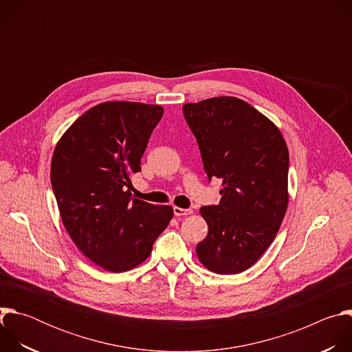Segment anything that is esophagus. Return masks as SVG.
<instances>
[{
  "mask_svg": "<svg viewBox=\"0 0 352 352\" xmlns=\"http://www.w3.org/2000/svg\"><path fill=\"white\" fill-rule=\"evenodd\" d=\"M192 213V209H181V208H174V214L177 217H181V216H188Z\"/></svg>",
  "mask_w": 352,
  "mask_h": 352,
  "instance_id": "1",
  "label": "esophagus"
}]
</instances>
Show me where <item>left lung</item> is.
Listing matches in <instances>:
<instances>
[{
    "instance_id": "1",
    "label": "left lung",
    "mask_w": 352,
    "mask_h": 352,
    "mask_svg": "<svg viewBox=\"0 0 352 352\" xmlns=\"http://www.w3.org/2000/svg\"><path fill=\"white\" fill-rule=\"evenodd\" d=\"M209 181L223 179L219 205L200 208L209 226L196 255L217 274H236L270 246L288 205V148L278 128L236 97L182 106Z\"/></svg>"
}]
</instances>
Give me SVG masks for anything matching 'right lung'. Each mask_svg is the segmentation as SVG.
<instances>
[{"label": "right lung", "mask_w": 352, "mask_h": 352, "mask_svg": "<svg viewBox=\"0 0 352 352\" xmlns=\"http://www.w3.org/2000/svg\"><path fill=\"white\" fill-rule=\"evenodd\" d=\"M163 107L131 102L97 104L56 146L52 185L63 223L91 262L113 273L131 270L152 254L173 219L170 206L131 197V177Z\"/></svg>", "instance_id": "obj_1"}]
</instances>
